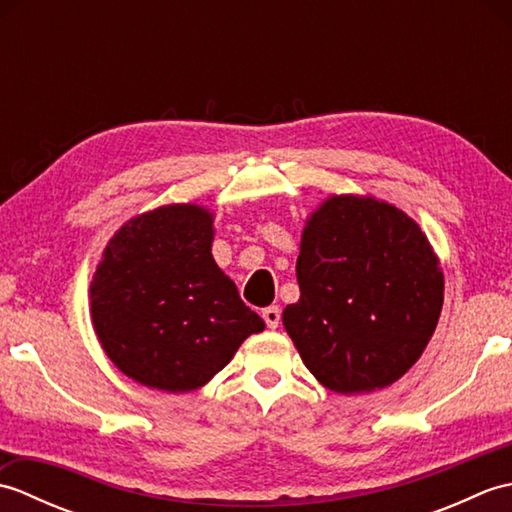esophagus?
I'll return each mask as SVG.
<instances>
[{
	"label": "esophagus",
	"mask_w": 512,
	"mask_h": 512,
	"mask_svg": "<svg viewBox=\"0 0 512 512\" xmlns=\"http://www.w3.org/2000/svg\"><path fill=\"white\" fill-rule=\"evenodd\" d=\"M262 317H264L268 328L275 330L277 325H279V321H281V310H279L277 306H270V308H266V310L262 312Z\"/></svg>",
	"instance_id": "esophagus-1"
}]
</instances>
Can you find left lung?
<instances>
[{"instance_id": "8db88e82", "label": "left lung", "mask_w": 512, "mask_h": 512, "mask_svg": "<svg viewBox=\"0 0 512 512\" xmlns=\"http://www.w3.org/2000/svg\"><path fill=\"white\" fill-rule=\"evenodd\" d=\"M297 281L301 297L281 321L312 376L336 394H369L405 376L444 301L427 235L374 195H330L310 213Z\"/></svg>"}]
</instances>
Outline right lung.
I'll use <instances>...</instances> for the list:
<instances>
[{
    "mask_svg": "<svg viewBox=\"0 0 512 512\" xmlns=\"http://www.w3.org/2000/svg\"><path fill=\"white\" fill-rule=\"evenodd\" d=\"M213 220L200 204H165L125 222L103 250L92 325L107 358L140 385L200 389L266 328L215 264Z\"/></svg>",
    "mask_w": 512,
    "mask_h": 512,
    "instance_id": "obj_1",
    "label": "right lung"
}]
</instances>
